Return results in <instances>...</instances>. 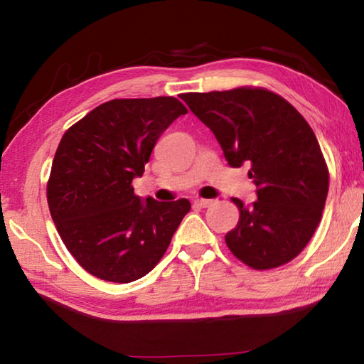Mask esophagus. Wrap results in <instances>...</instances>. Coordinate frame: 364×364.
<instances>
[{
    "label": "esophagus",
    "mask_w": 364,
    "mask_h": 364,
    "mask_svg": "<svg viewBox=\"0 0 364 364\" xmlns=\"http://www.w3.org/2000/svg\"><path fill=\"white\" fill-rule=\"evenodd\" d=\"M194 204L202 207V208H207V207H210L213 204V200H210V199H196Z\"/></svg>",
    "instance_id": "esophagus-1"
}]
</instances>
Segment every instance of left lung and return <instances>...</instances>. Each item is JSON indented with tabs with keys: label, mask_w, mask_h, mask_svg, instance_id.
<instances>
[{
	"label": "left lung",
	"mask_w": 364,
	"mask_h": 364,
	"mask_svg": "<svg viewBox=\"0 0 364 364\" xmlns=\"http://www.w3.org/2000/svg\"><path fill=\"white\" fill-rule=\"evenodd\" d=\"M181 100L210 128L231 167L250 164L257 200L232 199L241 217L226 245L254 269L297 257L321 221L329 171L297 109L263 88L188 93Z\"/></svg>",
	"instance_id": "left-lung-1"
}]
</instances>
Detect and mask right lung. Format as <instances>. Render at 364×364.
Here are the masks:
<instances>
[{
    "mask_svg": "<svg viewBox=\"0 0 364 364\" xmlns=\"http://www.w3.org/2000/svg\"><path fill=\"white\" fill-rule=\"evenodd\" d=\"M188 109L176 97L112 100L86 114L60 139L48 181V205L67 250L96 278L127 282L156 267L189 212L188 199L134 194L151 152Z\"/></svg>",
    "mask_w": 364,
    "mask_h": 364,
    "instance_id": "add662e5",
    "label": "right lung"
}]
</instances>
